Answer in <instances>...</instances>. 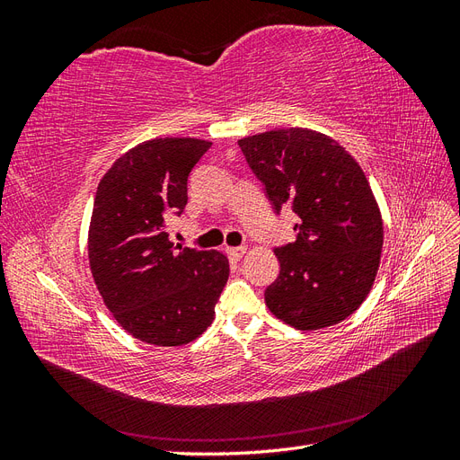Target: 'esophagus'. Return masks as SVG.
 <instances>
[{
    "label": "esophagus",
    "mask_w": 460,
    "mask_h": 460,
    "mask_svg": "<svg viewBox=\"0 0 460 460\" xmlns=\"http://www.w3.org/2000/svg\"><path fill=\"white\" fill-rule=\"evenodd\" d=\"M245 252H247L245 245H240V247H226V253H228L232 259H235V261L242 259Z\"/></svg>",
    "instance_id": "esophagus-1"
}]
</instances>
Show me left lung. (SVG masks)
<instances>
[{"instance_id":"8db88e82","label":"left lung","mask_w":460,"mask_h":460,"mask_svg":"<svg viewBox=\"0 0 460 460\" xmlns=\"http://www.w3.org/2000/svg\"><path fill=\"white\" fill-rule=\"evenodd\" d=\"M276 215H297L296 242L274 249L280 274L264 289L274 316L297 330L338 324L368 296L384 226L358 163L332 137L278 128L238 142Z\"/></svg>"}]
</instances>
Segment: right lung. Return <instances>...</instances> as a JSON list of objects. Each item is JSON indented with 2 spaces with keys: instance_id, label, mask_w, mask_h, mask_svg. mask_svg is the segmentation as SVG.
Segmentation results:
<instances>
[{
  "instance_id": "1",
  "label": "right lung",
  "mask_w": 460,
  "mask_h": 460,
  "mask_svg": "<svg viewBox=\"0 0 460 460\" xmlns=\"http://www.w3.org/2000/svg\"><path fill=\"white\" fill-rule=\"evenodd\" d=\"M211 142L155 137L120 155L97 186L88 257L117 323L140 341L186 345L211 326L228 259L174 245L166 218L188 203V176Z\"/></svg>"
}]
</instances>
